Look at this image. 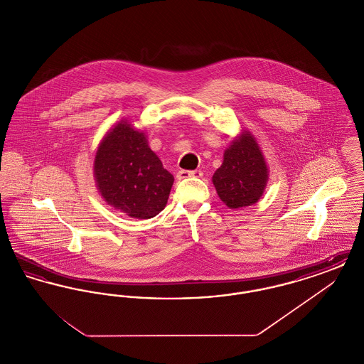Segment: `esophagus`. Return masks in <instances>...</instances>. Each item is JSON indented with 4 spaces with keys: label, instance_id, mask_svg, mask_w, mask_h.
Listing matches in <instances>:
<instances>
[{
    "label": "esophagus",
    "instance_id": "1",
    "mask_svg": "<svg viewBox=\"0 0 364 364\" xmlns=\"http://www.w3.org/2000/svg\"><path fill=\"white\" fill-rule=\"evenodd\" d=\"M203 172L202 171H178L177 178H187V177H202Z\"/></svg>",
    "mask_w": 364,
    "mask_h": 364
}]
</instances>
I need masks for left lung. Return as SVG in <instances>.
<instances>
[{"instance_id":"1","label":"left lung","mask_w":364,"mask_h":364,"mask_svg":"<svg viewBox=\"0 0 364 364\" xmlns=\"http://www.w3.org/2000/svg\"><path fill=\"white\" fill-rule=\"evenodd\" d=\"M269 169L259 144L248 131L242 132L224 153L223 165L213 176L220 199L229 208L255 205L266 188Z\"/></svg>"}]
</instances>
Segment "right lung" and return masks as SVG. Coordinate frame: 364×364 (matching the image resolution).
<instances>
[{"label":"right lung","instance_id":"right-lung-1","mask_svg":"<svg viewBox=\"0 0 364 364\" xmlns=\"http://www.w3.org/2000/svg\"><path fill=\"white\" fill-rule=\"evenodd\" d=\"M94 177L105 202L128 217H156L168 203L174 177L149 147L143 131L122 120L101 140Z\"/></svg>","mask_w":364,"mask_h":364}]
</instances>
